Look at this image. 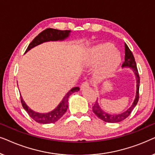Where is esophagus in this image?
<instances>
[{
	"instance_id": "esophagus-1",
	"label": "esophagus",
	"mask_w": 155,
	"mask_h": 155,
	"mask_svg": "<svg viewBox=\"0 0 155 155\" xmlns=\"http://www.w3.org/2000/svg\"><path fill=\"white\" fill-rule=\"evenodd\" d=\"M89 87H90V85H89V83L88 82H83V83L82 84V85H81V90H84V89H86V88H88Z\"/></svg>"
}]
</instances>
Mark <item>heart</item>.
<instances>
[{"label":"heart","mask_w":155,"mask_h":155,"mask_svg":"<svg viewBox=\"0 0 155 155\" xmlns=\"http://www.w3.org/2000/svg\"><path fill=\"white\" fill-rule=\"evenodd\" d=\"M121 63V55L113 44H99L84 52L81 64L84 68H95L94 75L97 80L108 78L117 71Z\"/></svg>","instance_id":"obj_1"}]
</instances>
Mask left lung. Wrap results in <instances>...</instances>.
I'll return each instance as SVG.
<instances>
[{
  "label": "left lung",
  "instance_id": "obj_1",
  "mask_svg": "<svg viewBox=\"0 0 155 155\" xmlns=\"http://www.w3.org/2000/svg\"><path fill=\"white\" fill-rule=\"evenodd\" d=\"M123 68H130L134 73L135 79H136V94L134 99V101L130 107L126 111L120 112L118 114H110L105 111L104 110L101 109L97 100L95 102L94 105L92 107V111L95 114L97 117L100 118L101 120L107 123H118L126 119L128 116L130 115L131 111L137 105V101L139 99V85H140V78L138 75V71L136 66V63H135L134 56L130 51V48L125 44V61L124 64L122 65Z\"/></svg>",
  "mask_w": 155,
  "mask_h": 155
}]
</instances>
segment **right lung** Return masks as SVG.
I'll return each instance as SVG.
<instances>
[{
    "instance_id": "add662e5",
    "label": "right lung",
    "mask_w": 155,
    "mask_h": 155,
    "mask_svg": "<svg viewBox=\"0 0 155 155\" xmlns=\"http://www.w3.org/2000/svg\"><path fill=\"white\" fill-rule=\"evenodd\" d=\"M71 31L70 30H58V29H55L48 28L46 29L41 33L39 34V35L37 36L33 41L29 44V45L27 47L26 51H29L31 48H33L35 46L40 44L44 43V42L48 41H63L68 39L71 35ZM80 90V87H75L72 88L71 90H69L61 101L59 103V104L55 108L54 110L51 111L47 113H39V112L35 111L34 110L30 109L25 101L23 100L22 97L21 96V103L24 109L27 112L29 116L35 120L36 122L42 124H52V123L56 122L62 116L64 115V114L66 112L68 108V99L71 95L74 92H77Z\"/></svg>"
}]
</instances>
